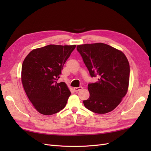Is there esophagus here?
<instances>
[{"instance_id":"obj_1","label":"esophagus","mask_w":151,"mask_h":151,"mask_svg":"<svg viewBox=\"0 0 151 151\" xmlns=\"http://www.w3.org/2000/svg\"><path fill=\"white\" fill-rule=\"evenodd\" d=\"M81 89H83V87H82V86L77 87V88H74V91H75V92H76V93H77V92H78V91H79Z\"/></svg>"}]
</instances>
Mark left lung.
<instances>
[{"label":"left lung","instance_id":"left-lung-1","mask_svg":"<svg viewBox=\"0 0 151 151\" xmlns=\"http://www.w3.org/2000/svg\"><path fill=\"white\" fill-rule=\"evenodd\" d=\"M91 77L98 81L89 83L90 96L84 106L98 114L113 111L127 93L130 65L125 54L108 45L98 43L77 45Z\"/></svg>","mask_w":151,"mask_h":151}]
</instances>
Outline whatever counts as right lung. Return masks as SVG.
I'll use <instances>...</instances> for the list:
<instances>
[{
  "label": "right lung",
  "mask_w": 151,
  "mask_h": 151,
  "mask_svg": "<svg viewBox=\"0 0 151 151\" xmlns=\"http://www.w3.org/2000/svg\"><path fill=\"white\" fill-rule=\"evenodd\" d=\"M76 47L48 45L32 50L24 60L22 86L29 101L41 114L53 115L65 108L71 93L65 83L57 81Z\"/></svg>",
  "instance_id": "right-lung-1"
}]
</instances>
